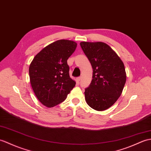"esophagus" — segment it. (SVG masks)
<instances>
[{
	"label": "esophagus",
	"mask_w": 151,
	"mask_h": 151,
	"mask_svg": "<svg viewBox=\"0 0 151 151\" xmlns=\"http://www.w3.org/2000/svg\"><path fill=\"white\" fill-rule=\"evenodd\" d=\"M81 79H82V77L81 76H80V77H78V78H76V80H77V81L78 82H80V80H81Z\"/></svg>",
	"instance_id": "obj_1"
}]
</instances>
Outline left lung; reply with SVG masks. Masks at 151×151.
<instances>
[{"mask_svg": "<svg viewBox=\"0 0 151 151\" xmlns=\"http://www.w3.org/2000/svg\"><path fill=\"white\" fill-rule=\"evenodd\" d=\"M80 44L93 70L92 81L84 93L86 102L94 110H106L117 101L124 89L127 78L124 63L102 42Z\"/></svg>", "mask_w": 151, "mask_h": 151, "instance_id": "8db88e82", "label": "left lung"}]
</instances>
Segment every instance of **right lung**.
Returning <instances> with one entry per match:
<instances>
[{
  "instance_id": "add662e5",
  "label": "right lung",
  "mask_w": 151,
  "mask_h": 151,
  "mask_svg": "<svg viewBox=\"0 0 151 151\" xmlns=\"http://www.w3.org/2000/svg\"><path fill=\"white\" fill-rule=\"evenodd\" d=\"M76 46L73 40H57L42 49L31 62V85L45 107H52L62 102L75 86L76 82L69 76L67 61Z\"/></svg>"
}]
</instances>
